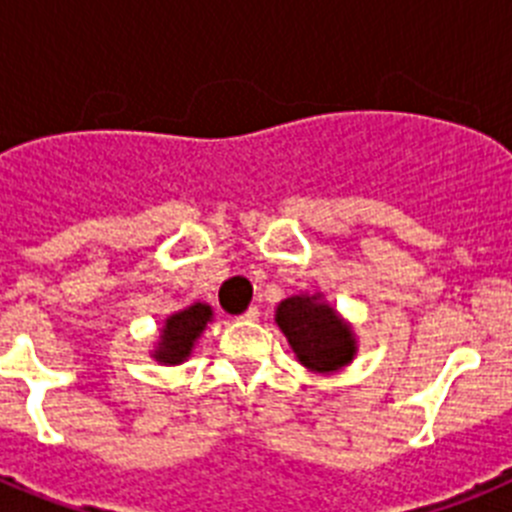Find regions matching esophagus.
Returning a JSON list of instances; mask_svg holds the SVG:
<instances>
[{"label": "esophagus", "mask_w": 512, "mask_h": 512, "mask_svg": "<svg viewBox=\"0 0 512 512\" xmlns=\"http://www.w3.org/2000/svg\"><path fill=\"white\" fill-rule=\"evenodd\" d=\"M238 320H259V307H248Z\"/></svg>", "instance_id": "34e87169"}]
</instances>
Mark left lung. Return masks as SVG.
Wrapping results in <instances>:
<instances>
[{
	"instance_id": "obj_1",
	"label": "left lung",
	"mask_w": 512,
	"mask_h": 512,
	"mask_svg": "<svg viewBox=\"0 0 512 512\" xmlns=\"http://www.w3.org/2000/svg\"><path fill=\"white\" fill-rule=\"evenodd\" d=\"M277 325L287 336L297 361L310 372L330 374L356 356V336L323 295H295L279 302Z\"/></svg>"
}]
</instances>
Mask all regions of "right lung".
I'll return each mask as SVG.
<instances>
[{"label":"right lung","mask_w":512,"mask_h":512,"mask_svg":"<svg viewBox=\"0 0 512 512\" xmlns=\"http://www.w3.org/2000/svg\"><path fill=\"white\" fill-rule=\"evenodd\" d=\"M212 320V307L205 302H194L184 310L169 315L158 336V346L153 351V359L166 366H176L189 359L194 341L202 336V330Z\"/></svg>","instance_id":"add662e5"}]
</instances>
